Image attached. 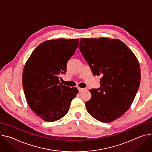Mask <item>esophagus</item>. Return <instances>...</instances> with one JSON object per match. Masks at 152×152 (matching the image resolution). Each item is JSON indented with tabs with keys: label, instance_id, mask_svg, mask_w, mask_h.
Here are the masks:
<instances>
[{
	"label": "esophagus",
	"instance_id": "esophagus-1",
	"mask_svg": "<svg viewBox=\"0 0 152 152\" xmlns=\"http://www.w3.org/2000/svg\"><path fill=\"white\" fill-rule=\"evenodd\" d=\"M78 90H79V92H82V91H83L84 90H85V88H78Z\"/></svg>",
	"mask_w": 152,
	"mask_h": 152
}]
</instances>
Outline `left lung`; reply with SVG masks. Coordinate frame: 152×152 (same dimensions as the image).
Returning <instances> with one entry per match:
<instances>
[{
  "instance_id": "obj_1",
  "label": "left lung",
  "mask_w": 152,
  "mask_h": 152,
  "mask_svg": "<svg viewBox=\"0 0 152 152\" xmlns=\"http://www.w3.org/2000/svg\"><path fill=\"white\" fill-rule=\"evenodd\" d=\"M79 48L93 74L103 76L100 87L90 90L86 110L98 121L112 122L129 110L135 99L141 80L138 60L118 39L83 38Z\"/></svg>"
}]
</instances>
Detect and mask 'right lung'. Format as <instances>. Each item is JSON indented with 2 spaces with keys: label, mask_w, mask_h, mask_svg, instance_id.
Returning a JSON list of instances; mask_svg holds the SVG:
<instances>
[{
  "label": "right lung",
  "mask_w": 152,
  "mask_h": 152,
  "mask_svg": "<svg viewBox=\"0 0 152 152\" xmlns=\"http://www.w3.org/2000/svg\"><path fill=\"white\" fill-rule=\"evenodd\" d=\"M79 39L47 40L35 48L26 61L22 75L26 100L43 120L53 122L67 114L79 91L60 83L67 64L77 48Z\"/></svg>",
  "instance_id": "1"
}]
</instances>
